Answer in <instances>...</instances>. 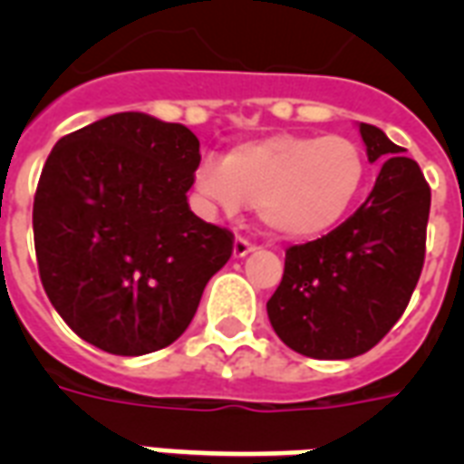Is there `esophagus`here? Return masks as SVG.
<instances>
[{"mask_svg": "<svg viewBox=\"0 0 464 464\" xmlns=\"http://www.w3.org/2000/svg\"><path fill=\"white\" fill-rule=\"evenodd\" d=\"M253 250H257V246H255L253 240L243 238V236H238V238L233 240V257H246V255L253 253Z\"/></svg>", "mask_w": 464, "mask_h": 464, "instance_id": "obj_1", "label": "esophagus"}]
</instances>
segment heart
<instances>
[{"label": "heart", "mask_w": 464, "mask_h": 464, "mask_svg": "<svg viewBox=\"0 0 464 464\" xmlns=\"http://www.w3.org/2000/svg\"><path fill=\"white\" fill-rule=\"evenodd\" d=\"M368 180L366 149L342 134H275L233 147L224 160L202 159L199 195L226 214L246 204L269 231L317 238L352 211Z\"/></svg>", "instance_id": "1"}]
</instances>
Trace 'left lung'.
<instances>
[{
    "mask_svg": "<svg viewBox=\"0 0 464 464\" xmlns=\"http://www.w3.org/2000/svg\"><path fill=\"white\" fill-rule=\"evenodd\" d=\"M368 160H382L371 195L344 224L291 246L267 301L284 344L310 359H353L402 317L426 255L431 188L417 160L361 122Z\"/></svg>",
    "mask_w": 464,
    "mask_h": 464,
    "instance_id": "1",
    "label": "left lung"
}]
</instances>
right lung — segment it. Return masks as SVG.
<instances>
[{"label":"right lung","mask_w":464,"mask_h":464,"mask_svg":"<svg viewBox=\"0 0 464 464\" xmlns=\"http://www.w3.org/2000/svg\"><path fill=\"white\" fill-rule=\"evenodd\" d=\"M199 140L185 125L118 112L62 137L33 199L43 289L89 344L141 356L188 330L233 233L192 214Z\"/></svg>","instance_id":"obj_1"}]
</instances>
